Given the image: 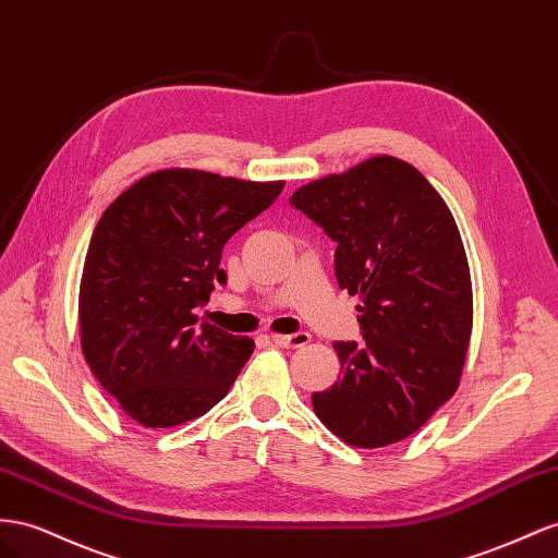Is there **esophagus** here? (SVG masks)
Wrapping results in <instances>:
<instances>
[{
	"mask_svg": "<svg viewBox=\"0 0 558 558\" xmlns=\"http://www.w3.org/2000/svg\"><path fill=\"white\" fill-rule=\"evenodd\" d=\"M310 340H312L310 333H303V330H300V333H291V336H279V333L272 336V342L277 344V348H286V350L305 348Z\"/></svg>",
	"mask_w": 558,
	"mask_h": 558,
	"instance_id": "obj_1",
	"label": "esophagus"
}]
</instances>
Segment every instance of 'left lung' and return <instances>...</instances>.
<instances>
[{"label": "left lung", "instance_id": "left-lung-1", "mask_svg": "<svg viewBox=\"0 0 558 558\" xmlns=\"http://www.w3.org/2000/svg\"><path fill=\"white\" fill-rule=\"evenodd\" d=\"M338 244L336 279L359 295L364 342H333L340 378L314 391L344 444L403 441L456 395L472 336V279L450 208L409 161L378 155L293 192Z\"/></svg>", "mask_w": 558, "mask_h": 558}]
</instances>
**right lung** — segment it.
<instances>
[{
	"label": "right lung",
	"mask_w": 558,
	"mask_h": 558,
	"mask_svg": "<svg viewBox=\"0 0 558 558\" xmlns=\"http://www.w3.org/2000/svg\"><path fill=\"white\" fill-rule=\"evenodd\" d=\"M283 180L163 169L105 208L80 283V338L100 387L143 427L208 413L253 354L251 338L199 324L222 246L260 216Z\"/></svg>",
	"instance_id": "obj_1"
}]
</instances>
